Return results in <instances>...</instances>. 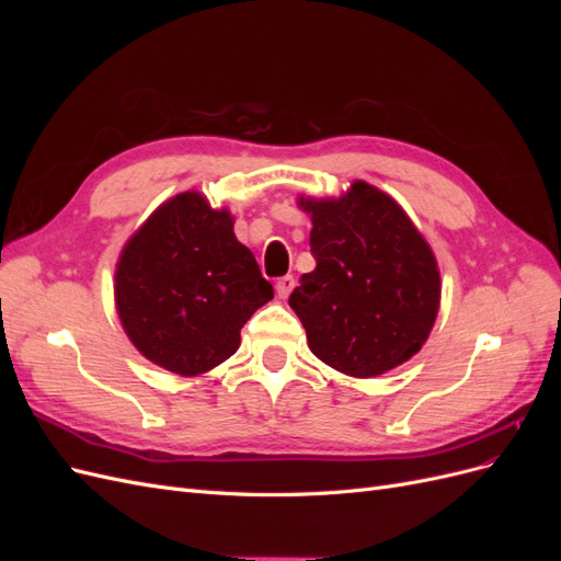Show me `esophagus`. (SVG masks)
<instances>
[{"mask_svg": "<svg viewBox=\"0 0 561 561\" xmlns=\"http://www.w3.org/2000/svg\"><path fill=\"white\" fill-rule=\"evenodd\" d=\"M293 287H295V276H283L276 283V293H278L280 299H287V297H290V293H293Z\"/></svg>", "mask_w": 561, "mask_h": 561, "instance_id": "34e87169", "label": "esophagus"}]
</instances>
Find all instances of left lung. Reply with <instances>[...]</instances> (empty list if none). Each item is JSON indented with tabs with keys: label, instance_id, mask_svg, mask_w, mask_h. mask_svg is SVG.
Here are the masks:
<instances>
[{
	"label": "left lung",
	"instance_id": "8db88e82",
	"mask_svg": "<svg viewBox=\"0 0 561 561\" xmlns=\"http://www.w3.org/2000/svg\"><path fill=\"white\" fill-rule=\"evenodd\" d=\"M311 213L316 268L290 307L322 363L369 379L410 360L439 309V271L398 203L367 182L342 198H299Z\"/></svg>",
	"mask_w": 561,
	"mask_h": 561
}]
</instances>
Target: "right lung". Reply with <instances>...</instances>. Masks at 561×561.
I'll list each match as a JSON object with an SVG mask.
<instances>
[{
  "instance_id": "add662e5",
  "label": "right lung",
  "mask_w": 561,
  "mask_h": 561,
  "mask_svg": "<svg viewBox=\"0 0 561 561\" xmlns=\"http://www.w3.org/2000/svg\"><path fill=\"white\" fill-rule=\"evenodd\" d=\"M116 311L147 360L196 377L225 363L274 287L227 210L184 192L151 215L116 264Z\"/></svg>"
}]
</instances>
